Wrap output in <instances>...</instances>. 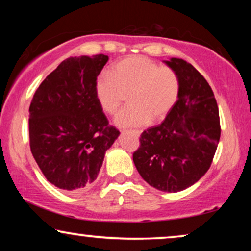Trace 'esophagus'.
<instances>
[{"label": "esophagus", "instance_id": "esophagus-1", "mask_svg": "<svg viewBox=\"0 0 251 251\" xmlns=\"http://www.w3.org/2000/svg\"><path fill=\"white\" fill-rule=\"evenodd\" d=\"M130 132L133 133V135L137 136V137H138V136L140 135V131H139V130H130Z\"/></svg>", "mask_w": 251, "mask_h": 251}]
</instances>
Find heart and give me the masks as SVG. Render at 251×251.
<instances>
[{
  "label": "heart",
  "mask_w": 251,
  "mask_h": 251,
  "mask_svg": "<svg viewBox=\"0 0 251 251\" xmlns=\"http://www.w3.org/2000/svg\"><path fill=\"white\" fill-rule=\"evenodd\" d=\"M95 95L109 115L119 112L126 96L129 106L118 115L116 123L139 126L169 114L179 95V80L171 67L160 66L145 56H131L113 65L109 74L96 78Z\"/></svg>",
  "instance_id": "b5f03b06"
}]
</instances>
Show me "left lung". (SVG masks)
I'll list each match as a JSON object with an SVG mask.
<instances>
[{
	"label": "left lung",
	"instance_id": "obj_1",
	"mask_svg": "<svg viewBox=\"0 0 251 251\" xmlns=\"http://www.w3.org/2000/svg\"><path fill=\"white\" fill-rule=\"evenodd\" d=\"M179 80V95L164 121L139 137L133 163L151 186L163 192L190 187L207 173L221 138L216 98L207 80L190 63L166 61Z\"/></svg>",
	"mask_w": 251,
	"mask_h": 251
}]
</instances>
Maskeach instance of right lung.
<instances>
[{
    "label": "right lung",
    "mask_w": 251,
    "mask_h": 251,
    "mask_svg": "<svg viewBox=\"0 0 251 251\" xmlns=\"http://www.w3.org/2000/svg\"><path fill=\"white\" fill-rule=\"evenodd\" d=\"M105 54L70 57L36 89L29 106V146L54 186L80 191L94 183L105 152L118 138L95 95Z\"/></svg>",
    "instance_id": "1"
}]
</instances>
